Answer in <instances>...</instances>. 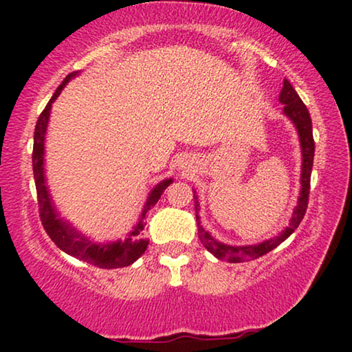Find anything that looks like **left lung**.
Wrapping results in <instances>:
<instances>
[{"label":"left lung","mask_w":352,"mask_h":352,"mask_svg":"<svg viewBox=\"0 0 352 352\" xmlns=\"http://www.w3.org/2000/svg\"><path fill=\"white\" fill-rule=\"evenodd\" d=\"M278 100L283 104V113L292 120L295 124L298 136H300L301 144V153H302V163H301V190H300V199H298V205L293 210V216L288 223V228L282 230L277 237L264 240L261 243L256 245H242V247H232V245H226L223 242L211 237L208 230L204 229V226L200 224L199 218V197L194 192V201H195V218L197 226H199V239L204 243V247L208 250L210 253H213L218 259H226L229 263H242V261H252L263 254H266L278 247L282 242L290 237L295 232V229L300 226V223L305 218L307 201H309V187H311V171H312V163H314V138H312V122L309 110L306 109V105L302 104L300 96L290 81L283 80V88L278 96Z\"/></svg>","instance_id":"8db88e82"}]
</instances>
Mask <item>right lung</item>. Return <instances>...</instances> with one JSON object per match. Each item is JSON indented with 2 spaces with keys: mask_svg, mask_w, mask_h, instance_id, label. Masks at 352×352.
Masks as SVG:
<instances>
[{
  "mask_svg": "<svg viewBox=\"0 0 352 352\" xmlns=\"http://www.w3.org/2000/svg\"><path fill=\"white\" fill-rule=\"evenodd\" d=\"M78 75V72L67 75L62 85L56 89L52 98L47 105L43 110L40 118H38L35 126V136H33V176H35V186H36V195H38V206H40V218L41 224L45 228L46 234L50 235L52 242L59 247L62 252L70 254L81 261L93 264V266L102 267V269H118L133 264L141 254L147 250L148 240L144 237V229H146V213L157 204L160 199L163 190L171 184L173 179H163L162 182L153 187L148 194L146 205L139 218L138 224L134 226L131 232L124 240H117V242H107V243H94L91 242L88 237L80 234L78 230L59 218L54 204H52L50 190L46 186L45 177V136L47 129V122H50L51 105L54 100L59 98L60 91L64 86L69 83L72 78Z\"/></svg>",
  "mask_w": 352,
  "mask_h": 352,
  "instance_id": "obj_1",
  "label": "right lung"
}]
</instances>
